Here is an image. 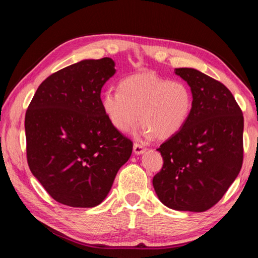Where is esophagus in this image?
<instances>
[{
	"mask_svg": "<svg viewBox=\"0 0 258 258\" xmlns=\"http://www.w3.org/2000/svg\"><path fill=\"white\" fill-rule=\"evenodd\" d=\"M133 151H134V153H135L136 155H141V154H143V153L145 152V147L143 145L135 143L134 146H133Z\"/></svg>",
	"mask_w": 258,
	"mask_h": 258,
	"instance_id": "esophagus-1",
	"label": "esophagus"
}]
</instances>
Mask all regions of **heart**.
<instances>
[{"label":"heart","instance_id":"heart-1","mask_svg":"<svg viewBox=\"0 0 258 258\" xmlns=\"http://www.w3.org/2000/svg\"><path fill=\"white\" fill-rule=\"evenodd\" d=\"M103 109L120 133H128L140 120L144 136L166 140L177 134L193 108V94L183 82L155 74H136L120 81L118 91H106Z\"/></svg>","mask_w":258,"mask_h":258}]
</instances>
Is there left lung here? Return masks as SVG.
<instances>
[{"label": "left lung", "instance_id": "left-lung-1", "mask_svg": "<svg viewBox=\"0 0 258 258\" xmlns=\"http://www.w3.org/2000/svg\"><path fill=\"white\" fill-rule=\"evenodd\" d=\"M175 74L189 85L193 108L183 128L157 149L164 163L153 186L172 210L205 212L242 168L244 117L221 82L189 68L175 69Z\"/></svg>", "mask_w": 258, "mask_h": 258}]
</instances>
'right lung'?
Returning a JSON list of instances; mask_svg holds the SVG:
<instances>
[{"instance_id": "right-lung-1", "label": "right lung", "mask_w": 258, "mask_h": 258, "mask_svg": "<svg viewBox=\"0 0 258 258\" xmlns=\"http://www.w3.org/2000/svg\"><path fill=\"white\" fill-rule=\"evenodd\" d=\"M114 67L103 57L59 70L42 82L27 107V164L61 204H101L132 154V141L114 127L102 105V87Z\"/></svg>"}]
</instances>
